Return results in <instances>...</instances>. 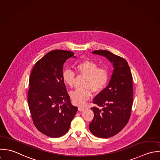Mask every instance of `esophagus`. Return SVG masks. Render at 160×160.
Returning a JSON list of instances; mask_svg holds the SVG:
<instances>
[{"mask_svg":"<svg viewBox=\"0 0 160 160\" xmlns=\"http://www.w3.org/2000/svg\"><path fill=\"white\" fill-rule=\"evenodd\" d=\"M85 109H86V108L84 107H78V110L80 111V112H82V111H84Z\"/></svg>","mask_w":160,"mask_h":160,"instance_id":"1","label":"esophagus"}]
</instances>
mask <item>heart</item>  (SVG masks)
<instances>
[{
  "instance_id": "obj_1",
  "label": "heart",
  "mask_w": 160,
  "mask_h": 160,
  "mask_svg": "<svg viewBox=\"0 0 160 160\" xmlns=\"http://www.w3.org/2000/svg\"><path fill=\"white\" fill-rule=\"evenodd\" d=\"M76 69L80 74L86 77L82 86L71 92L72 102L77 106H82L94 92H101L108 81L109 73L106 68H99L98 64L88 59L84 60L76 66ZM75 73L71 69L63 71L62 79L63 82L70 88L73 86Z\"/></svg>"
}]
</instances>
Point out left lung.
<instances>
[{"instance_id": "1", "label": "left lung", "mask_w": 160, "mask_h": 160, "mask_svg": "<svg viewBox=\"0 0 160 160\" xmlns=\"http://www.w3.org/2000/svg\"><path fill=\"white\" fill-rule=\"evenodd\" d=\"M92 53L102 56L112 63L113 69L106 88L94 99L91 108L94 116L89 124L96 137L107 138L120 132L130 118L133 104V79L127 61L107 50Z\"/></svg>"}]
</instances>
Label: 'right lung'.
I'll list each match as a JSON object with an SVG mask.
<instances>
[{
	"label": "right lung",
	"instance_id": "obj_1",
	"mask_svg": "<svg viewBox=\"0 0 160 160\" xmlns=\"http://www.w3.org/2000/svg\"><path fill=\"white\" fill-rule=\"evenodd\" d=\"M74 53L52 51L33 67L30 79L28 104L36 128L52 138L60 137L69 129L78 107L71 103L62 79L63 64Z\"/></svg>",
	"mask_w": 160,
	"mask_h": 160
}]
</instances>
